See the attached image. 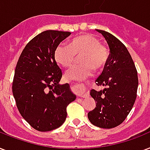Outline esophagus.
Wrapping results in <instances>:
<instances>
[{
    "instance_id": "1",
    "label": "esophagus",
    "mask_w": 150,
    "mask_h": 150,
    "mask_svg": "<svg viewBox=\"0 0 150 150\" xmlns=\"http://www.w3.org/2000/svg\"><path fill=\"white\" fill-rule=\"evenodd\" d=\"M83 85H81V88L82 87ZM79 96H81V97H82V98H83V97H85L86 96V94L84 91H80L79 92Z\"/></svg>"
}]
</instances>
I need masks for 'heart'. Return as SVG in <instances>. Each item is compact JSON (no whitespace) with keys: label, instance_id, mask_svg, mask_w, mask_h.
Listing matches in <instances>:
<instances>
[{"label":"heart","instance_id":"obj_1","mask_svg":"<svg viewBox=\"0 0 150 150\" xmlns=\"http://www.w3.org/2000/svg\"><path fill=\"white\" fill-rule=\"evenodd\" d=\"M81 65L69 69L66 74L69 81H79L87 78L95 70L103 69L109 60L108 49L101 45L98 38L84 34L72 39L69 45H60L54 53L56 62L64 68L74 65L76 56H80Z\"/></svg>","mask_w":150,"mask_h":150}]
</instances>
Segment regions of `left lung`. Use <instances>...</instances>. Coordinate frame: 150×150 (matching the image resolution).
<instances>
[{
  "label": "left lung",
  "mask_w": 150,
  "mask_h": 150,
  "mask_svg": "<svg viewBox=\"0 0 150 150\" xmlns=\"http://www.w3.org/2000/svg\"><path fill=\"white\" fill-rule=\"evenodd\" d=\"M102 33L110 49L107 64L96 80L103 91H91L96 107L88 112L90 122L102 128H112L124 122L134 105L139 84L138 73L127 47L106 31Z\"/></svg>",
  "instance_id": "left-lung-1"
}]
</instances>
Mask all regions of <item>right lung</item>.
<instances>
[{
    "mask_svg": "<svg viewBox=\"0 0 150 150\" xmlns=\"http://www.w3.org/2000/svg\"><path fill=\"white\" fill-rule=\"evenodd\" d=\"M70 32L46 30L32 39L21 53L15 69L12 93L22 117L39 132L64 123L67 107L75 100L68 83L59 85L62 73L54 52Z\"/></svg>",
    "mask_w": 150,
    "mask_h": 150,
    "instance_id": "right-lung-1",
    "label": "right lung"
}]
</instances>
